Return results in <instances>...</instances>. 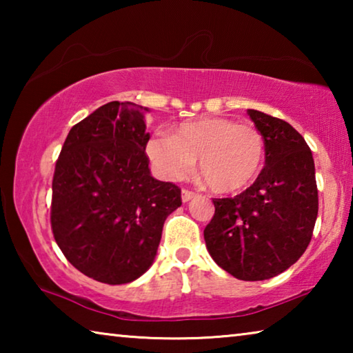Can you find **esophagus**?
I'll list each match as a JSON object with an SVG mask.
<instances>
[{
  "instance_id": "obj_1",
  "label": "esophagus",
  "mask_w": 353,
  "mask_h": 353,
  "mask_svg": "<svg viewBox=\"0 0 353 353\" xmlns=\"http://www.w3.org/2000/svg\"><path fill=\"white\" fill-rule=\"evenodd\" d=\"M194 198V193L190 190H182V202H188Z\"/></svg>"
}]
</instances>
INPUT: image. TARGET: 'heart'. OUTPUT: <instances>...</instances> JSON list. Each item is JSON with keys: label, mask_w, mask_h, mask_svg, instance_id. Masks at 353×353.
Segmentation results:
<instances>
[{"label": "heart", "mask_w": 353, "mask_h": 353, "mask_svg": "<svg viewBox=\"0 0 353 353\" xmlns=\"http://www.w3.org/2000/svg\"><path fill=\"white\" fill-rule=\"evenodd\" d=\"M146 154L159 174L182 181L196 166L218 193H232L254 181L265 159V143L259 130L230 118L207 117L182 123L172 134H155Z\"/></svg>", "instance_id": "b5f03b06"}]
</instances>
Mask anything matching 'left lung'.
I'll use <instances>...</instances> for the list:
<instances>
[{
    "mask_svg": "<svg viewBox=\"0 0 353 353\" xmlns=\"http://www.w3.org/2000/svg\"><path fill=\"white\" fill-rule=\"evenodd\" d=\"M265 141V168L235 198L213 199L204 230L216 265L255 282L276 277L301 259L318 218L314 160L307 141L290 123L248 109Z\"/></svg>",
    "mask_w": 353,
    "mask_h": 353,
    "instance_id": "8db88e82",
    "label": "left lung"
}]
</instances>
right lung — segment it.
<instances>
[{
	"label": "right lung",
	"mask_w": 353,
	"mask_h": 353,
	"mask_svg": "<svg viewBox=\"0 0 353 353\" xmlns=\"http://www.w3.org/2000/svg\"><path fill=\"white\" fill-rule=\"evenodd\" d=\"M148 107L112 101L71 128L52 179L51 227L76 270L109 285L134 282L155 260L181 188L151 176Z\"/></svg>",
	"instance_id": "obj_1"
}]
</instances>
